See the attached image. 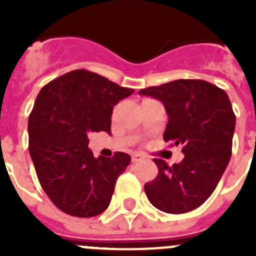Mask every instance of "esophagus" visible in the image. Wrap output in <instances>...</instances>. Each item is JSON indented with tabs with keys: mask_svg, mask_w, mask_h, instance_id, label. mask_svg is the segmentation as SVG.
Returning <instances> with one entry per match:
<instances>
[{
	"mask_svg": "<svg viewBox=\"0 0 256 256\" xmlns=\"http://www.w3.org/2000/svg\"><path fill=\"white\" fill-rule=\"evenodd\" d=\"M142 159H144V158H142V155H140V154H134V155H132V162H141Z\"/></svg>",
	"mask_w": 256,
	"mask_h": 256,
	"instance_id": "34e87169",
	"label": "esophagus"
}]
</instances>
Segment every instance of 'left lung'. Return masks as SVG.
Instances as JSON below:
<instances>
[{"label":"left lung","instance_id":"1","mask_svg":"<svg viewBox=\"0 0 256 256\" xmlns=\"http://www.w3.org/2000/svg\"><path fill=\"white\" fill-rule=\"evenodd\" d=\"M138 94L164 104L169 116L164 141L182 144L184 154L173 166L154 159L159 173L144 184L146 196L164 212H191L210 198L230 162L236 126L230 97L201 79H178Z\"/></svg>","mask_w":256,"mask_h":256}]
</instances>
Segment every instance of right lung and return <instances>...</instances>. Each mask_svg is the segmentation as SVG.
Segmentation results:
<instances>
[{
  "label": "right lung",
  "instance_id": "add662e5",
  "mask_svg": "<svg viewBox=\"0 0 256 256\" xmlns=\"http://www.w3.org/2000/svg\"><path fill=\"white\" fill-rule=\"evenodd\" d=\"M133 92L86 69L58 76L40 91L28 119L29 154L40 186L61 212L91 218L108 209L130 156L96 159L88 133L112 132V108Z\"/></svg>",
  "mask_w": 256,
  "mask_h": 256
}]
</instances>
